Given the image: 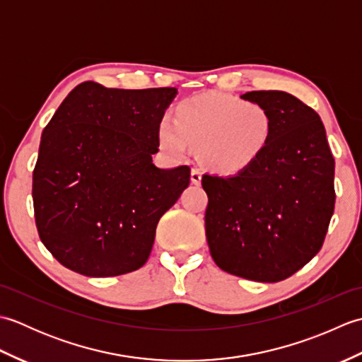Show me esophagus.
I'll return each instance as SVG.
<instances>
[{"label": "esophagus", "instance_id": "34e87169", "mask_svg": "<svg viewBox=\"0 0 362 362\" xmlns=\"http://www.w3.org/2000/svg\"><path fill=\"white\" fill-rule=\"evenodd\" d=\"M201 180H202V171L197 168H193V171H191V182H193L194 185H199Z\"/></svg>", "mask_w": 362, "mask_h": 362}]
</instances>
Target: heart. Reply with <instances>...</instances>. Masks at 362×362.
<instances>
[{"label":"heart","mask_w":362,"mask_h":362,"mask_svg":"<svg viewBox=\"0 0 362 362\" xmlns=\"http://www.w3.org/2000/svg\"><path fill=\"white\" fill-rule=\"evenodd\" d=\"M272 136L274 118L267 107L221 91L183 99L174 121L161 119L158 127L161 148L173 157H187L196 144L202 163L227 175L255 165Z\"/></svg>","instance_id":"1"}]
</instances>
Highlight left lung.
<instances>
[{
  "label": "left lung",
  "mask_w": 362,
  "mask_h": 362,
  "mask_svg": "<svg viewBox=\"0 0 362 362\" xmlns=\"http://www.w3.org/2000/svg\"><path fill=\"white\" fill-rule=\"evenodd\" d=\"M267 107L274 136L247 171L205 174V233L222 271L275 283L316 255L334 211V158L325 127L311 107L286 91L241 96Z\"/></svg>",
  "instance_id": "left-lung-1"
}]
</instances>
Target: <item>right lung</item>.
Wrapping results in <instances>:
<instances>
[{
  "mask_svg": "<svg viewBox=\"0 0 362 362\" xmlns=\"http://www.w3.org/2000/svg\"><path fill=\"white\" fill-rule=\"evenodd\" d=\"M177 88L82 82L43 129L33 174L35 226L71 271L103 279L140 269L160 218L189 185V166L161 169L158 127Z\"/></svg>",
  "mask_w": 362,
  "mask_h": 362,
  "instance_id": "obj_1",
  "label": "right lung"
}]
</instances>
